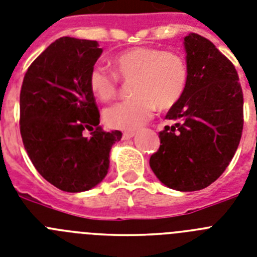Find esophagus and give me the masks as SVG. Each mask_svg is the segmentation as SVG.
Masks as SVG:
<instances>
[{"label": "esophagus", "instance_id": "obj_1", "mask_svg": "<svg viewBox=\"0 0 257 257\" xmlns=\"http://www.w3.org/2000/svg\"><path fill=\"white\" fill-rule=\"evenodd\" d=\"M134 135H135V131H126V133H123L122 138H123L124 140H128V139H131Z\"/></svg>", "mask_w": 257, "mask_h": 257}]
</instances>
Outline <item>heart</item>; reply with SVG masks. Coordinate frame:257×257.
Wrapping results in <instances>:
<instances>
[{"label": "heart", "instance_id": "1", "mask_svg": "<svg viewBox=\"0 0 257 257\" xmlns=\"http://www.w3.org/2000/svg\"><path fill=\"white\" fill-rule=\"evenodd\" d=\"M113 73L94 65L88 73V87L96 99L113 100L118 94V78L131 82L133 99L104 110V122L110 128L136 130L149 121L156 106H174L188 85L187 61L180 54L151 46H136L112 59Z\"/></svg>", "mask_w": 257, "mask_h": 257}]
</instances>
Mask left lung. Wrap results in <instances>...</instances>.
<instances>
[{
  "instance_id": "obj_1",
  "label": "left lung",
  "mask_w": 257,
  "mask_h": 257,
  "mask_svg": "<svg viewBox=\"0 0 257 257\" xmlns=\"http://www.w3.org/2000/svg\"><path fill=\"white\" fill-rule=\"evenodd\" d=\"M189 72L180 100L166 118L149 165L166 187L194 192L225 171L243 130V94L234 65L197 33L184 38Z\"/></svg>"
}]
</instances>
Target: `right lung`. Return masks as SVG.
<instances>
[{
	"instance_id": "1",
	"label": "right lung",
	"mask_w": 257,
	"mask_h": 257,
	"mask_svg": "<svg viewBox=\"0 0 257 257\" xmlns=\"http://www.w3.org/2000/svg\"><path fill=\"white\" fill-rule=\"evenodd\" d=\"M103 49L96 41L61 37L31 64L20 90V134L41 176L58 189L85 192L109 169L122 133L101 130L88 73ZM92 131V138L83 133Z\"/></svg>"
}]
</instances>
